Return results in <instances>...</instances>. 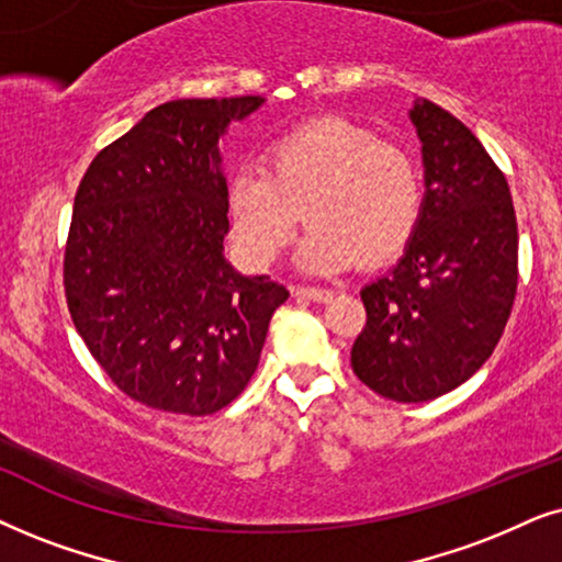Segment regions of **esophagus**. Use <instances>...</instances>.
Returning a JSON list of instances; mask_svg holds the SVG:
<instances>
[{
	"label": "esophagus",
	"mask_w": 562,
	"mask_h": 562,
	"mask_svg": "<svg viewBox=\"0 0 562 562\" xmlns=\"http://www.w3.org/2000/svg\"><path fill=\"white\" fill-rule=\"evenodd\" d=\"M297 297H305V301H316V303H326L331 301V290L326 288H295Z\"/></svg>",
	"instance_id": "esophagus-1"
}]
</instances>
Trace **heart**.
<instances>
[{"mask_svg": "<svg viewBox=\"0 0 562 562\" xmlns=\"http://www.w3.org/2000/svg\"><path fill=\"white\" fill-rule=\"evenodd\" d=\"M424 211L416 161L403 148L344 117H318L282 133L265 169H238L226 184V218L236 251L267 267L288 249L303 218L308 272L380 267L414 238Z\"/></svg>", "mask_w": 562, "mask_h": 562, "instance_id": "1", "label": "heart"}]
</instances>
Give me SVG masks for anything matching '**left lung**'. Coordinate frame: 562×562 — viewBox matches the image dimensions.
Masks as SVG:
<instances>
[{
    "mask_svg": "<svg viewBox=\"0 0 562 562\" xmlns=\"http://www.w3.org/2000/svg\"><path fill=\"white\" fill-rule=\"evenodd\" d=\"M408 117L422 140V221L398 265L359 293L368 324L351 370L383 398L424 403L473 378L496 349L519 280V234L504 171L473 131L424 97Z\"/></svg>",
    "mask_w": 562,
    "mask_h": 562,
    "instance_id": "obj_1",
    "label": "left lung"
}]
</instances>
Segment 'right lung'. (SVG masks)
<instances>
[{"label":"right lung","mask_w":562,"mask_h":562,"mask_svg":"<svg viewBox=\"0 0 562 562\" xmlns=\"http://www.w3.org/2000/svg\"><path fill=\"white\" fill-rule=\"evenodd\" d=\"M265 97L171 100L104 146L81 179L64 254L74 326L133 401L207 416L238 398L288 290L223 257L218 140Z\"/></svg>","instance_id":"obj_1"}]
</instances>
